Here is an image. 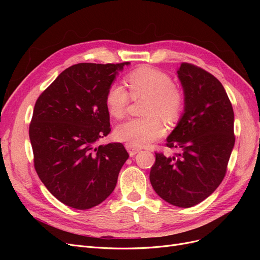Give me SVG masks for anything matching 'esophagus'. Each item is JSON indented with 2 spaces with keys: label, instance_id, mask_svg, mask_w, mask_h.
Here are the masks:
<instances>
[{
  "label": "esophagus",
  "instance_id": "34e87169",
  "mask_svg": "<svg viewBox=\"0 0 260 260\" xmlns=\"http://www.w3.org/2000/svg\"><path fill=\"white\" fill-rule=\"evenodd\" d=\"M125 148H127V151H128V153H129V155H130L131 157L135 156L137 153L140 152V148H139V147H137V146H135V145H132V144H129V143L125 144Z\"/></svg>",
  "mask_w": 260,
  "mask_h": 260
}]
</instances>
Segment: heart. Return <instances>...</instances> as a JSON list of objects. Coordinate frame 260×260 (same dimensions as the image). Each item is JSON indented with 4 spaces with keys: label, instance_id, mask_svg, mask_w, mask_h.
Listing matches in <instances>:
<instances>
[{
    "label": "heart",
    "instance_id": "1",
    "mask_svg": "<svg viewBox=\"0 0 260 260\" xmlns=\"http://www.w3.org/2000/svg\"><path fill=\"white\" fill-rule=\"evenodd\" d=\"M129 92L119 83H112L105 93V105L108 114L121 119L127 113L130 98L133 101L145 100L144 118H132L117 125V140L135 146L154 142L165 135L166 122H176L184 108V93L168 74L149 66H141L125 76Z\"/></svg>",
    "mask_w": 260,
    "mask_h": 260
}]
</instances>
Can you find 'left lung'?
<instances>
[{"instance_id":"8db88e82","label":"left lung","mask_w":260,"mask_h":260,"mask_svg":"<svg viewBox=\"0 0 260 260\" xmlns=\"http://www.w3.org/2000/svg\"><path fill=\"white\" fill-rule=\"evenodd\" d=\"M185 99L184 114L166 145L180 153H155L149 172L155 192L171 205H198L222 182L234 146V113L215 76L188 62L178 69Z\"/></svg>"}]
</instances>
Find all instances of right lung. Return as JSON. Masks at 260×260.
<instances>
[{"instance_id": "right-lung-1", "label": "right lung", "mask_w": 260, "mask_h": 260, "mask_svg": "<svg viewBox=\"0 0 260 260\" xmlns=\"http://www.w3.org/2000/svg\"><path fill=\"white\" fill-rule=\"evenodd\" d=\"M124 65L129 61L70 66L36 102L29 125L35 169L69 207L89 209L105 201L129 157L121 143L95 144L111 132L105 93Z\"/></svg>"}]
</instances>
